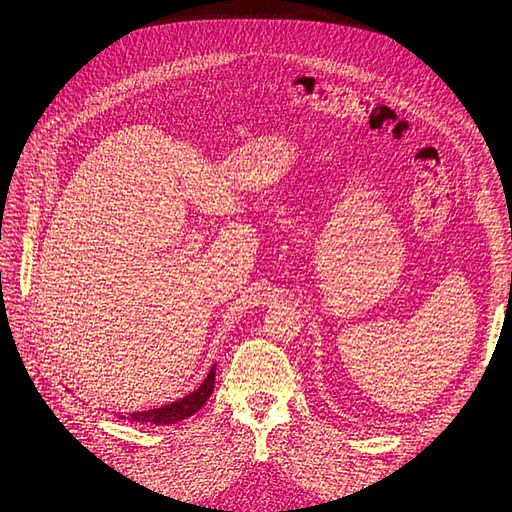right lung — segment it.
<instances>
[{
  "label": "right lung",
  "mask_w": 512,
  "mask_h": 512,
  "mask_svg": "<svg viewBox=\"0 0 512 512\" xmlns=\"http://www.w3.org/2000/svg\"><path fill=\"white\" fill-rule=\"evenodd\" d=\"M213 384H215V363L209 369V374L205 376V380L200 382L192 393H188L181 399L170 401V404L160 406V408H149L145 412H132L128 416V421L145 423V425H173V423H179V421H183V418L196 414L200 408L205 406V401L213 393ZM119 418H126V416L119 414Z\"/></svg>",
  "instance_id": "1"
}]
</instances>
